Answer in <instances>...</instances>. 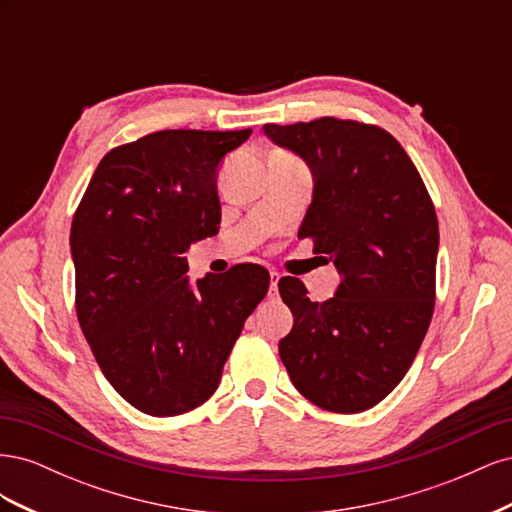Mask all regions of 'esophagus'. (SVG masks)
Segmentation results:
<instances>
[{
  "label": "esophagus",
  "instance_id": "34e87169",
  "mask_svg": "<svg viewBox=\"0 0 512 512\" xmlns=\"http://www.w3.org/2000/svg\"><path fill=\"white\" fill-rule=\"evenodd\" d=\"M280 273H277V271H271V288H269V294H271V297H275V294H277V282H280Z\"/></svg>",
  "mask_w": 512,
  "mask_h": 512
}]
</instances>
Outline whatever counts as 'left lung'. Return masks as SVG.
I'll use <instances>...</instances> for the list:
<instances>
[{"instance_id": "left-lung-1", "label": "left lung", "mask_w": 512, "mask_h": 512, "mask_svg": "<svg viewBox=\"0 0 512 512\" xmlns=\"http://www.w3.org/2000/svg\"><path fill=\"white\" fill-rule=\"evenodd\" d=\"M265 134L309 166L314 196L299 237L342 275L314 303L282 277L292 331L280 356L297 391L339 414L374 408L406 376L436 301L438 218L416 166L395 138L367 123L320 117Z\"/></svg>"}]
</instances>
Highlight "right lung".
Returning a JSON list of instances; mask_svg holds the SVG:
<instances>
[{
    "mask_svg": "<svg viewBox=\"0 0 512 512\" xmlns=\"http://www.w3.org/2000/svg\"><path fill=\"white\" fill-rule=\"evenodd\" d=\"M252 130H162L106 153L74 213L76 316L113 389L151 416L215 393L269 271L190 282V245L218 235V168Z\"/></svg>",
    "mask_w": 512,
    "mask_h": 512,
    "instance_id": "right-lung-1",
    "label": "right lung"
}]
</instances>
